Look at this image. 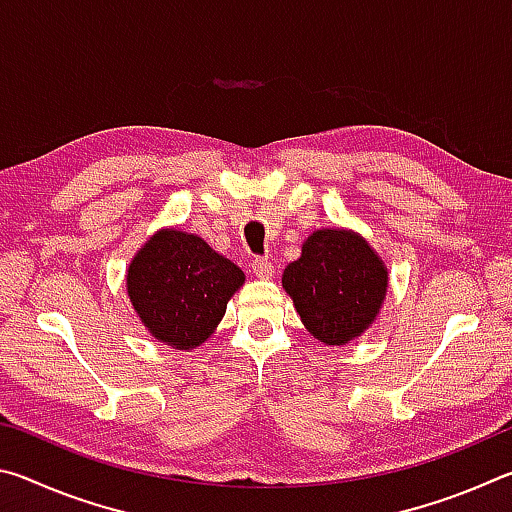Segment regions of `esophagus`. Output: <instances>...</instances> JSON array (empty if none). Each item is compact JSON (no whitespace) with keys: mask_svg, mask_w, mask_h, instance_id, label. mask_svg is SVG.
Here are the masks:
<instances>
[{"mask_svg":"<svg viewBox=\"0 0 512 512\" xmlns=\"http://www.w3.org/2000/svg\"><path fill=\"white\" fill-rule=\"evenodd\" d=\"M250 266H253V273L257 275V277H271L273 275V264H271V259L268 257H255L253 262H250Z\"/></svg>","mask_w":512,"mask_h":512,"instance_id":"esophagus-1","label":"esophagus"}]
</instances>
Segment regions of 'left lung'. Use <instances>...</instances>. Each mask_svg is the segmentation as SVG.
I'll use <instances>...</instances> for the list:
<instances>
[{
	"label": "left lung",
	"instance_id": "8db88e82",
	"mask_svg": "<svg viewBox=\"0 0 512 512\" xmlns=\"http://www.w3.org/2000/svg\"><path fill=\"white\" fill-rule=\"evenodd\" d=\"M282 284L309 332L327 345H343L379 314L388 275L359 235L318 230L302 246V257L284 268Z\"/></svg>",
	"mask_w": 512,
	"mask_h": 512
}]
</instances>
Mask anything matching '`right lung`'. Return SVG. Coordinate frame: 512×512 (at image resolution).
Instances as JSON below:
<instances>
[{
    "label": "right lung",
    "instance_id": "obj_1",
    "mask_svg": "<svg viewBox=\"0 0 512 512\" xmlns=\"http://www.w3.org/2000/svg\"><path fill=\"white\" fill-rule=\"evenodd\" d=\"M241 284L244 271L237 264L180 230L153 235L126 275L142 323L155 339L178 350L196 348L212 334Z\"/></svg>",
    "mask_w": 512,
    "mask_h": 512
}]
</instances>
